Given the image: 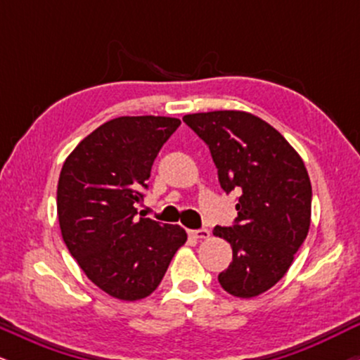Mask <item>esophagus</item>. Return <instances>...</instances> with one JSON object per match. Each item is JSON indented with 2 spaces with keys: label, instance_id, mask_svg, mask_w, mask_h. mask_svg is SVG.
<instances>
[{
  "label": "esophagus",
  "instance_id": "esophagus-1",
  "mask_svg": "<svg viewBox=\"0 0 360 360\" xmlns=\"http://www.w3.org/2000/svg\"><path fill=\"white\" fill-rule=\"evenodd\" d=\"M191 237L198 238V240H205V238L210 237V230L208 229H200V230H189L188 232Z\"/></svg>",
  "mask_w": 360,
  "mask_h": 360
}]
</instances>
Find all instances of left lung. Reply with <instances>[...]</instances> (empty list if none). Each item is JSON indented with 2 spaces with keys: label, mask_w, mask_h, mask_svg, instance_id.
I'll use <instances>...</instances> for the list:
<instances>
[{
  "label": "left lung",
  "mask_w": 360,
  "mask_h": 360,
  "mask_svg": "<svg viewBox=\"0 0 360 360\" xmlns=\"http://www.w3.org/2000/svg\"><path fill=\"white\" fill-rule=\"evenodd\" d=\"M183 122L210 147L223 191L240 193L233 225L213 230L233 252L218 281L237 298L262 295L286 274L308 235L311 183L303 159L274 127L245 111L193 113Z\"/></svg>",
  "instance_id": "left-lung-1"
}]
</instances>
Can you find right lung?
I'll use <instances>...</instances> for the list:
<instances>
[{"mask_svg":"<svg viewBox=\"0 0 360 360\" xmlns=\"http://www.w3.org/2000/svg\"><path fill=\"white\" fill-rule=\"evenodd\" d=\"M181 125L169 117H118L77 143L62 166L57 217L65 245L89 281L113 298L155 291L188 240L179 225L137 218L150 169Z\"/></svg>","mask_w":360,"mask_h":360,"instance_id":"add662e5","label":"right lung"}]
</instances>
